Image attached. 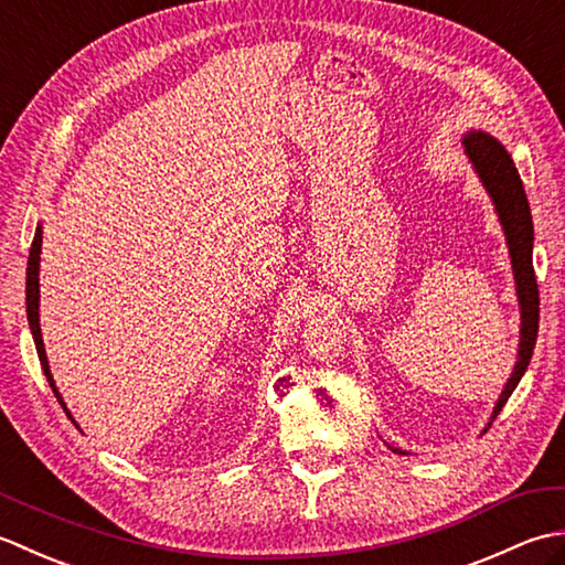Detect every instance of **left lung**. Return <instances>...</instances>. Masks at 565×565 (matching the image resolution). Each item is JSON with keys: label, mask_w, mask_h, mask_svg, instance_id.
I'll use <instances>...</instances> for the list:
<instances>
[{"label": "left lung", "mask_w": 565, "mask_h": 565, "mask_svg": "<svg viewBox=\"0 0 565 565\" xmlns=\"http://www.w3.org/2000/svg\"><path fill=\"white\" fill-rule=\"evenodd\" d=\"M463 148L468 160L473 162L478 177L483 179L488 194L493 196L495 209L500 213L502 227H505L514 281H518V298L522 306V330H520V359L514 364L512 376L508 379V386L502 391L500 401L495 405L493 419L500 415L502 405L508 403L512 391L518 388L520 379L524 376L526 366L536 344L539 332V289H536V276L532 264V239H534V225L530 203H526V194L522 186V179L518 167L512 164V158L500 146L495 138L488 134H468L463 138ZM403 454L401 449H393Z\"/></svg>", "instance_id": "8db88e82"}]
</instances>
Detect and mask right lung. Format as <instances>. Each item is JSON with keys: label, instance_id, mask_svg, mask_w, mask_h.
<instances>
[{"label": "right lung", "instance_id": "right-lung-1", "mask_svg": "<svg viewBox=\"0 0 565 565\" xmlns=\"http://www.w3.org/2000/svg\"><path fill=\"white\" fill-rule=\"evenodd\" d=\"M41 227H35V235H33V243H31V252H29V269H26V313H29V326L33 332V342H35V350H39V359H41V366H43V374L51 383V388L55 393L57 403L65 407L63 398H60V393L55 388V381L51 376V366H47V356H45V347H43V338H41V326H39V262H41ZM67 417L70 411L65 407Z\"/></svg>", "mask_w": 565, "mask_h": 565}]
</instances>
